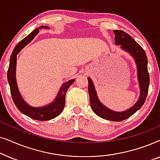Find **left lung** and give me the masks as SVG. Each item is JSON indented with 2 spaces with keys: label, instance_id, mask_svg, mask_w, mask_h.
Listing matches in <instances>:
<instances>
[{
  "label": "left lung",
  "instance_id": "1",
  "mask_svg": "<svg viewBox=\"0 0 160 160\" xmlns=\"http://www.w3.org/2000/svg\"><path fill=\"white\" fill-rule=\"evenodd\" d=\"M115 33V43L120 45L122 49L128 52L135 58L138 66V76L140 87H141V97L136 104L128 110L123 112H116L111 111L103 106L98 100L93 83L90 78H88V91L89 101L92 109L98 116L102 119L109 121L120 122L128 119L139 110L146 101L149 86V74L148 72V60L146 52L143 48L133 39L128 33L123 30H113Z\"/></svg>",
  "mask_w": 160,
  "mask_h": 160
}]
</instances>
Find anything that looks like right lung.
<instances>
[{"instance_id": "right-lung-1", "label": "right lung", "mask_w": 160, "mask_h": 160, "mask_svg": "<svg viewBox=\"0 0 160 160\" xmlns=\"http://www.w3.org/2000/svg\"><path fill=\"white\" fill-rule=\"evenodd\" d=\"M43 28V26L42 25L40 28L35 29L31 33H30L27 37H25L21 41H19L18 44L15 47L12 52V55H11L9 66H8L7 72V78L10 86L11 94H12L13 101H14L15 106L24 114L35 120H38V121H47V120L54 119L60 114L63 108H64L65 104V94H66V92L70 86L74 82V79L65 82L60 89V92H59L58 95L57 96L55 100L52 103L49 104V106L42 107V108H33V107L30 106L29 105H28L24 101L21 95H19L18 88L17 86L16 78H15L17 54L25 45H27L30 41L32 40V38L39 32V29ZM44 28H47V26H45Z\"/></svg>"}]
</instances>
